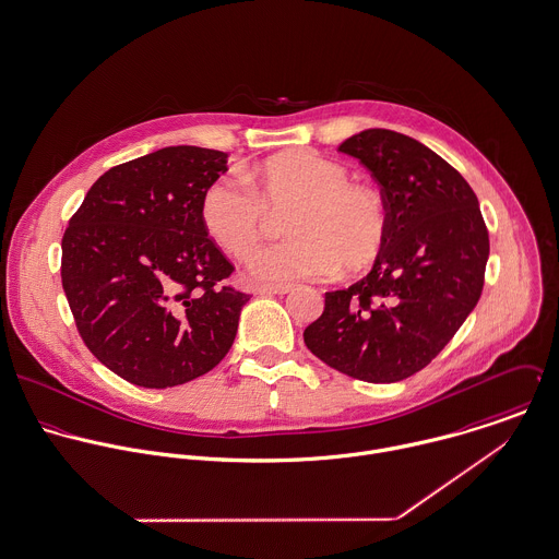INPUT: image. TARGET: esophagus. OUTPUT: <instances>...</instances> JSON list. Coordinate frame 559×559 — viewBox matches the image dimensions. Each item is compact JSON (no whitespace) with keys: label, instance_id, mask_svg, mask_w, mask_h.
I'll list each match as a JSON object with an SVG mask.
<instances>
[{"label":"esophagus","instance_id":"34e87169","mask_svg":"<svg viewBox=\"0 0 559 559\" xmlns=\"http://www.w3.org/2000/svg\"><path fill=\"white\" fill-rule=\"evenodd\" d=\"M292 292V285H259L257 294L259 296H285Z\"/></svg>","mask_w":559,"mask_h":559}]
</instances>
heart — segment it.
Listing matches in <instances>:
<instances>
[{
  "label": "heart",
  "instance_id": "heart-1",
  "mask_svg": "<svg viewBox=\"0 0 559 559\" xmlns=\"http://www.w3.org/2000/svg\"><path fill=\"white\" fill-rule=\"evenodd\" d=\"M241 179H221L203 197L201 218L224 252L246 259L285 216V241L250 261L252 274L270 281L322 278L335 270L358 272L380 252L386 214L369 188L347 183V170L311 151L265 159Z\"/></svg>",
  "mask_w": 559,
  "mask_h": 559
}]
</instances>
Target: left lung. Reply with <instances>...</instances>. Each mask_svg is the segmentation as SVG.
<instances>
[{"mask_svg":"<svg viewBox=\"0 0 559 559\" xmlns=\"http://www.w3.org/2000/svg\"><path fill=\"white\" fill-rule=\"evenodd\" d=\"M338 151L380 183L386 235L367 276L326 292L305 343L345 376L400 382L421 371L475 309L488 230L464 177L419 140L365 129Z\"/></svg>","mask_w":559,"mask_h":559,"instance_id":"obj_1","label":"left lung"}]
</instances>
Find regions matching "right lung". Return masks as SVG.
<instances>
[{
  "instance_id": "add662e5",
  "label": "right lung",
  "mask_w": 559,
  "mask_h": 559,
  "mask_svg": "<svg viewBox=\"0 0 559 559\" xmlns=\"http://www.w3.org/2000/svg\"><path fill=\"white\" fill-rule=\"evenodd\" d=\"M228 155L166 146L114 166L62 237V287L88 349L144 389L186 384L230 349L250 296L207 235L203 197Z\"/></svg>"
}]
</instances>
